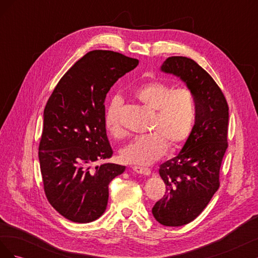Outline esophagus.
Listing matches in <instances>:
<instances>
[{
	"mask_svg": "<svg viewBox=\"0 0 258 258\" xmlns=\"http://www.w3.org/2000/svg\"><path fill=\"white\" fill-rule=\"evenodd\" d=\"M132 170H134L135 172H137L139 174H143V175H150L151 174V169L144 168V167L135 166V167H132Z\"/></svg>",
	"mask_w": 258,
	"mask_h": 258,
	"instance_id": "1",
	"label": "esophagus"
}]
</instances>
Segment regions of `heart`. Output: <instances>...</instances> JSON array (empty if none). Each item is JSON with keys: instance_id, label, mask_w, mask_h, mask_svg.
<instances>
[{"instance_id": "b5f03b06", "label": "heart", "mask_w": 258, "mask_h": 258, "mask_svg": "<svg viewBox=\"0 0 258 258\" xmlns=\"http://www.w3.org/2000/svg\"><path fill=\"white\" fill-rule=\"evenodd\" d=\"M135 97L153 117L150 134L137 137L120 151V158L127 163L148 165L159 159L167 147L176 150L191 134L196 117V100L189 88L172 86L160 81L146 83L135 91ZM121 100L114 97L105 112V126L110 134L119 139L123 129L119 120Z\"/></svg>"}]
</instances>
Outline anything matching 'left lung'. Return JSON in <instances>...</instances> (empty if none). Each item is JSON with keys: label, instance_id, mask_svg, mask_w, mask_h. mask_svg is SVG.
<instances>
[{"label": "left lung", "instance_id": "8db88e82", "mask_svg": "<svg viewBox=\"0 0 258 258\" xmlns=\"http://www.w3.org/2000/svg\"><path fill=\"white\" fill-rule=\"evenodd\" d=\"M161 71L179 77L196 100L190 136L178 155L159 167L166 194L152 210L158 223L177 227L192 222L220 187V169L228 147L229 114L221 88L192 59L169 57Z\"/></svg>", "mask_w": 258, "mask_h": 258}]
</instances>
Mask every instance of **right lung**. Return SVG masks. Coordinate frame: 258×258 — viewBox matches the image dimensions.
Segmentation results:
<instances>
[{
	"instance_id": "right-lung-1",
	"label": "right lung",
	"mask_w": 258,
	"mask_h": 258,
	"mask_svg": "<svg viewBox=\"0 0 258 258\" xmlns=\"http://www.w3.org/2000/svg\"><path fill=\"white\" fill-rule=\"evenodd\" d=\"M139 64L111 50H92L61 77L44 110L38 146L44 191L49 204L74 223H90L104 213L108 184L126 167L103 163L113 150L106 136V93Z\"/></svg>"
}]
</instances>
